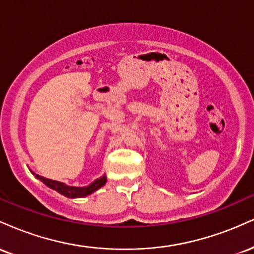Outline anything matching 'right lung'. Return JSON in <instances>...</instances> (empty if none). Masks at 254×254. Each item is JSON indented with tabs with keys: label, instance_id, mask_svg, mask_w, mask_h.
Segmentation results:
<instances>
[{
	"label": "right lung",
	"instance_id": "add662e5",
	"mask_svg": "<svg viewBox=\"0 0 254 254\" xmlns=\"http://www.w3.org/2000/svg\"><path fill=\"white\" fill-rule=\"evenodd\" d=\"M32 174H34L37 179H39L40 182H43L46 186H49V188L52 189V190L57 191L58 193L63 194V196L68 198H78V197L88 196V194L93 193L94 191H97L98 189H100L101 186H104L105 183H106V177L104 176L95 180L94 183L90 184L89 186H86V188H74V186H68L63 183L56 182V180H51V179H48V178L40 177L38 176V174L33 173V172H32Z\"/></svg>",
	"mask_w": 254,
	"mask_h": 254
}]
</instances>
